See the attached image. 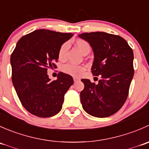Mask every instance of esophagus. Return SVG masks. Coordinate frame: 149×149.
<instances>
[{"instance_id": "esophagus-1", "label": "esophagus", "mask_w": 149, "mask_h": 149, "mask_svg": "<svg viewBox=\"0 0 149 149\" xmlns=\"http://www.w3.org/2000/svg\"><path fill=\"white\" fill-rule=\"evenodd\" d=\"M79 80H80V79H79V78H76V77L73 78V81H74L75 83H76V82H77V81H79Z\"/></svg>"}]
</instances>
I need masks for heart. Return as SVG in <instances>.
I'll return each instance as SVG.
<instances>
[{
    "label": "heart",
    "instance_id": "b5f03b06",
    "mask_svg": "<svg viewBox=\"0 0 149 149\" xmlns=\"http://www.w3.org/2000/svg\"><path fill=\"white\" fill-rule=\"evenodd\" d=\"M75 45L82 54H84L88 49H90L89 44L86 41L81 40V39L76 40L75 41ZM68 49V43H63L58 51V59L61 60V61H63L65 59ZM85 70V67L83 65H73V64L70 63L65 64V65H63L62 67L63 72H64L66 74L75 76V77H79V76H81L84 73Z\"/></svg>",
    "mask_w": 149,
    "mask_h": 149
}]
</instances>
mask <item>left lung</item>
<instances>
[{"label":"left lung","mask_w":149,"mask_h":149,"mask_svg":"<svg viewBox=\"0 0 149 149\" xmlns=\"http://www.w3.org/2000/svg\"><path fill=\"white\" fill-rule=\"evenodd\" d=\"M80 38L93 49L91 73L101 77L99 83L81 79L84 88L80 94L83 109L97 118L116 113L127 100L134 75L133 52L123 37L106 32L83 33ZM97 78V77H96Z\"/></svg>","instance_id":"left-lung-1"}]
</instances>
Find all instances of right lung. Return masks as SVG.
I'll use <instances>...</instances> for the list:
<instances>
[{
    "mask_svg": "<svg viewBox=\"0 0 149 149\" xmlns=\"http://www.w3.org/2000/svg\"><path fill=\"white\" fill-rule=\"evenodd\" d=\"M71 33L37 29L18 41L10 56L12 82L24 107L40 118H49L62 109L64 96L73 84L71 76L60 72L51 81L47 69L56 68L58 51Z\"/></svg>",
    "mask_w": 149,
    "mask_h": 149,
    "instance_id": "right-lung-1",
    "label": "right lung"
}]
</instances>
